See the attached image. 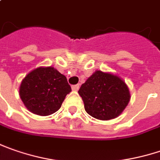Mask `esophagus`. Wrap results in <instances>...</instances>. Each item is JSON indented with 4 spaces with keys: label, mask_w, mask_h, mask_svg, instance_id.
I'll use <instances>...</instances> for the list:
<instances>
[{
    "label": "esophagus",
    "mask_w": 160,
    "mask_h": 160,
    "mask_svg": "<svg viewBox=\"0 0 160 160\" xmlns=\"http://www.w3.org/2000/svg\"><path fill=\"white\" fill-rule=\"evenodd\" d=\"M72 90H74V91H78V90H79V88H80V84L73 85V86H72Z\"/></svg>",
    "instance_id": "34e87169"
}]
</instances>
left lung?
<instances>
[{"mask_svg": "<svg viewBox=\"0 0 160 160\" xmlns=\"http://www.w3.org/2000/svg\"><path fill=\"white\" fill-rule=\"evenodd\" d=\"M79 94L88 114L104 121L121 115L131 98L128 87L121 78L101 71H96L81 85Z\"/></svg>", "mask_w": 160, "mask_h": 160, "instance_id": "1", "label": "left lung"}]
</instances>
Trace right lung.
<instances>
[{
  "label": "right lung",
  "instance_id": "1",
  "mask_svg": "<svg viewBox=\"0 0 160 160\" xmlns=\"http://www.w3.org/2000/svg\"><path fill=\"white\" fill-rule=\"evenodd\" d=\"M71 91L66 77L51 66L33 70L19 87V96L25 107L33 114L42 116L58 111Z\"/></svg>",
  "mask_w": 160,
  "mask_h": 160
}]
</instances>
